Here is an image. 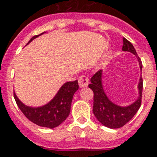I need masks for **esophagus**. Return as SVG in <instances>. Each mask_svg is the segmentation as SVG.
I'll list each match as a JSON object with an SVG mask.
<instances>
[{
  "label": "esophagus",
  "instance_id": "obj_1",
  "mask_svg": "<svg viewBox=\"0 0 157 157\" xmlns=\"http://www.w3.org/2000/svg\"><path fill=\"white\" fill-rule=\"evenodd\" d=\"M78 83L80 87H86L89 84V78L87 75H81L78 79Z\"/></svg>",
  "mask_w": 157,
  "mask_h": 157
}]
</instances>
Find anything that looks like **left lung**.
<instances>
[{"label":"left lung","mask_w":157,"mask_h":157,"mask_svg":"<svg viewBox=\"0 0 157 157\" xmlns=\"http://www.w3.org/2000/svg\"><path fill=\"white\" fill-rule=\"evenodd\" d=\"M122 50L131 52L138 58L140 70L142 63L138 57L136 50L130 42L124 38ZM93 92V109L92 112L101 124L110 128H118L123 127L131 119L141 105L143 80L140 78L139 82V98L134 103L127 107H120L113 103L106 96L102 85V70H99L92 75L91 84L88 85Z\"/></svg>","instance_id":"left-lung-1"}]
</instances>
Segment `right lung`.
Masks as SVG:
<instances>
[{
	"label": "right lung",
	"mask_w": 157,
	"mask_h": 157,
	"mask_svg": "<svg viewBox=\"0 0 157 157\" xmlns=\"http://www.w3.org/2000/svg\"><path fill=\"white\" fill-rule=\"evenodd\" d=\"M44 33H42L41 34ZM39 35L33 36L29 43ZM78 88L77 81L66 82L48 104L39 108H31L24 105L17 98L15 92L14 98L20 110L29 120L41 127L53 128L63 123L69 116L73 95Z\"/></svg>",
	"instance_id": "obj_1"
}]
</instances>
